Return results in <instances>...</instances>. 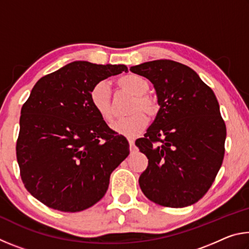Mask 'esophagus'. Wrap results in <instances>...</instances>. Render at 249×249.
<instances>
[{
  "label": "esophagus",
  "mask_w": 249,
  "mask_h": 249,
  "mask_svg": "<svg viewBox=\"0 0 249 249\" xmlns=\"http://www.w3.org/2000/svg\"><path fill=\"white\" fill-rule=\"evenodd\" d=\"M128 142H129L130 153H133V151L135 150V142H134V140H128Z\"/></svg>",
  "instance_id": "1"
}]
</instances>
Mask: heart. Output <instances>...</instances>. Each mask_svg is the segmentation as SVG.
<instances>
[{"label":"heart","mask_w":249,"mask_h":249,"mask_svg":"<svg viewBox=\"0 0 249 249\" xmlns=\"http://www.w3.org/2000/svg\"><path fill=\"white\" fill-rule=\"evenodd\" d=\"M116 82L121 90L135 95V100L129 108L132 115L116 122L113 125V129L123 136L135 137L141 134L148 124L145 116L153 117L157 114L158 102L153 95L147 93L149 90V83L141 75L125 74L117 79ZM90 101L92 107L105 122L111 123L114 120L111 87L107 81H100L94 84L90 91Z\"/></svg>","instance_id":"obj_1"}]
</instances>
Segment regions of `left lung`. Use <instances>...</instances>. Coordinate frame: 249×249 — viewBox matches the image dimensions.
<instances>
[{
	"instance_id": "obj_1",
	"label": "left lung",
	"mask_w": 249,
	"mask_h": 249,
	"mask_svg": "<svg viewBox=\"0 0 249 249\" xmlns=\"http://www.w3.org/2000/svg\"><path fill=\"white\" fill-rule=\"evenodd\" d=\"M153 82L160 108L144 137L135 142L148 158L140 177L156 204L184 208L204 196L225 153L226 126L216 96L188 66L159 59L130 67Z\"/></svg>"
}]
</instances>
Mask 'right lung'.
<instances>
[{
	"label": "right lung",
	"instance_id": "1",
	"mask_svg": "<svg viewBox=\"0 0 249 249\" xmlns=\"http://www.w3.org/2000/svg\"><path fill=\"white\" fill-rule=\"evenodd\" d=\"M124 65L73 61L40 78L20 109L16 158L24 187L41 203L79 212L104 196L112 171L129 155L126 138L92 107L100 81Z\"/></svg>",
	"mask_w": 249,
	"mask_h": 249
}]
</instances>
